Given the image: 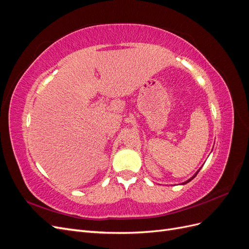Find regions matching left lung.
Masks as SVG:
<instances>
[{"mask_svg": "<svg viewBox=\"0 0 249 249\" xmlns=\"http://www.w3.org/2000/svg\"><path fill=\"white\" fill-rule=\"evenodd\" d=\"M198 171H199V170H198ZM198 171H197V172H196V173H195V175H194V176H193V177H192V178H189V179H188V180H186V182H184V183H183V184H187V183H189V182H190V180H191V179H193V178H195V177H196V175H197V173H198Z\"/></svg>", "mask_w": 249, "mask_h": 249, "instance_id": "1", "label": "left lung"}]
</instances>
